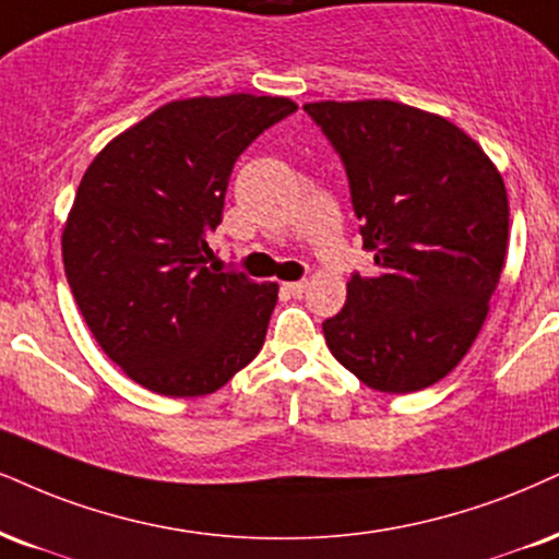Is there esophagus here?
<instances>
[{
    "label": "esophagus",
    "instance_id": "1",
    "mask_svg": "<svg viewBox=\"0 0 559 559\" xmlns=\"http://www.w3.org/2000/svg\"><path fill=\"white\" fill-rule=\"evenodd\" d=\"M306 287H308V282H287V285H285V290L287 293H290V295H295V298H300V295L302 293H306Z\"/></svg>",
    "mask_w": 559,
    "mask_h": 559
}]
</instances>
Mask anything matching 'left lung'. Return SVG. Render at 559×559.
<instances>
[{"label": "left lung", "instance_id": "8db88e82", "mask_svg": "<svg viewBox=\"0 0 559 559\" xmlns=\"http://www.w3.org/2000/svg\"><path fill=\"white\" fill-rule=\"evenodd\" d=\"M340 153L378 274L347 282L329 349L385 394L451 373L490 313L508 253V194L485 150L443 116L394 100L306 103Z\"/></svg>", "mask_w": 559, "mask_h": 559}]
</instances>
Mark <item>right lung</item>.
Segmentation results:
<instances>
[{"mask_svg":"<svg viewBox=\"0 0 559 559\" xmlns=\"http://www.w3.org/2000/svg\"><path fill=\"white\" fill-rule=\"evenodd\" d=\"M298 111L233 93L170 100L114 136L61 233L67 282L100 349L163 396H204L259 355L277 282L204 266L238 155Z\"/></svg>","mask_w":559,"mask_h":559,"instance_id":"right-lung-1","label":"right lung"}]
</instances>
